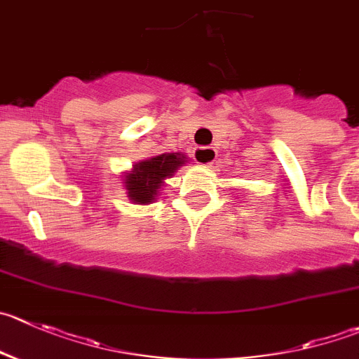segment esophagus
Listing matches in <instances>:
<instances>
[{
    "mask_svg": "<svg viewBox=\"0 0 359 359\" xmlns=\"http://www.w3.org/2000/svg\"><path fill=\"white\" fill-rule=\"evenodd\" d=\"M194 160H196V163H199V165L203 167L211 165V163L217 160V149L210 148V146H201V148H196V151H194Z\"/></svg>",
    "mask_w": 359,
    "mask_h": 359,
    "instance_id": "34e87169",
    "label": "esophagus"
}]
</instances>
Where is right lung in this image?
I'll return each mask as SVG.
<instances>
[{
    "label": "right lung",
    "instance_id": "1",
    "mask_svg": "<svg viewBox=\"0 0 359 359\" xmlns=\"http://www.w3.org/2000/svg\"><path fill=\"white\" fill-rule=\"evenodd\" d=\"M189 162L183 153H162L151 158L141 160L132 165L130 170L123 174V187L126 197L134 204H151L162 194L167 177H172L180 167Z\"/></svg>",
    "mask_w": 359,
    "mask_h": 359
}]
</instances>
